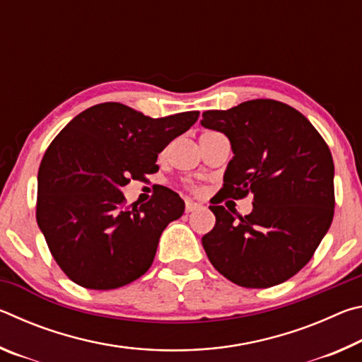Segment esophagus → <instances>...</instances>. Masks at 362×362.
<instances>
[{
  "label": "esophagus",
  "instance_id": "obj_1",
  "mask_svg": "<svg viewBox=\"0 0 362 362\" xmlns=\"http://www.w3.org/2000/svg\"><path fill=\"white\" fill-rule=\"evenodd\" d=\"M201 206L199 203H194V201H192V199H187L185 201V211L187 212H193V211H198V209H201Z\"/></svg>",
  "mask_w": 362,
  "mask_h": 362
}]
</instances>
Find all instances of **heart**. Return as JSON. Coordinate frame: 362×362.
Masks as SVG:
<instances>
[{
    "label": "heart",
    "instance_id": "b5f03b06",
    "mask_svg": "<svg viewBox=\"0 0 362 362\" xmlns=\"http://www.w3.org/2000/svg\"><path fill=\"white\" fill-rule=\"evenodd\" d=\"M188 188H189V192H193V193H201L199 187H188Z\"/></svg>",
    "mask_w": 362,
    "mask_h": 362
}]
</instances>
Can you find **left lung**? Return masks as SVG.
<instances>
[{
    "label": "left lung",
    "mask_w": 362,
    "mask_h": 362,
    "mask_svg": "<svg viewBox=\"0 0 362 362\" xmlns=\"http://www.w3.org/2000/svg\"><path fill=\"white\" fill-rule=\"evenodd\" d=\"M201 124L230 139L216 226L203 236L214 268L231 283L265 289L284 283L311 260L334 218V161L315 126L283 102L255 99L209 110ZM255 194L249 216L226 211L225 197Z\"/></svg>",
    "instance_id": "obj_1"
}]
</instances>
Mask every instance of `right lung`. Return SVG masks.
Listing matches in <instances>:
<instances>
[{"label":"right lung","mask_w":362,"mask_h":362,"mask_svg":"<svg viewBox=\"0 0 362 362\" xmlns=\"http://www.w3.org/2000/svg\"><path fill=\"white\" fill-rule=\"evenodd\" d=\"M198 116L150 118L105 102L75 116L47 146L38 170L36 222L73 283L118 289L151 267L159 236L182 217L185 203L159 187L148 203L126 206L121 188L156 173L158 153Z\"/></svg>","instance_id":"add662e5"}]
</instances>
